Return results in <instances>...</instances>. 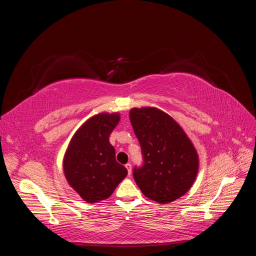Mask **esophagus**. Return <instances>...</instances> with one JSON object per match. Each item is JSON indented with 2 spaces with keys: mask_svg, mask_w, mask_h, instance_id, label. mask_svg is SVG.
Returning <instances> with one entry per match:
<instances>
[{
  "mask_svg": "<svg viewBox=\"0 0 256 256\" xmlns=\"http://www.w3.org/2000/svg\"><path fill=\"white\" fill-rule=\"evenodd\" d=\"M126 168L128 170V175L130 176L131 175V168H132V166H131V164H126Z\"/></svg>",
  "mask_w": 256,
  "mask_h": 256,
  "instance_id": "1",
  "label": "esophagus"
}]
</instances>
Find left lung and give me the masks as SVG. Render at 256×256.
I'll return each mask as SVG.
<instances>
[{
    "mask_svg": "<svg viewBox=\"0 0 256 256\" xmlns=\"http://www.w3.org/2000/svg\"><path fill=\"white\" fill-rule=\"evenodd\" d=\"M131 125L141 145L142 166L134 178L143 194L158 203L184 196L196 180L198 157L182 128L156 108L131 109Z\"/></svg>",
    "mask_w": 256,
    "mask_h": 256,
    "instance_id": "1",
    "label": "left lung"
}]
</instances>
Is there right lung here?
Returning a JSON list of instances; mask_svg holds the SVG:
<instances>
[{
	"label": "right lung",
	"mask_w": 256,
	"mask_h": 256,
	"mask_svg": "<svg viewBox=\"0 0 256 256\" xmlns=\"http://www.w3.org/2000/svg\"><path fill=\"white\" fill-rule=\"evenodd\" d=\"M118 122V113L92 116L76 130L65 154L66 180L88 203L109 198L128 173L109 141Z\"/></svg>",
	"instance_id": "1"
}]
</instances>
